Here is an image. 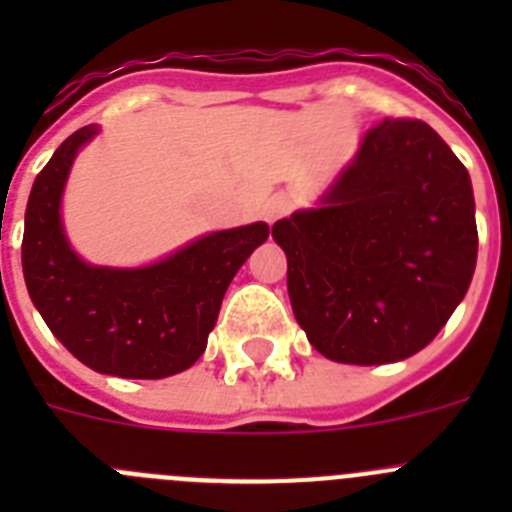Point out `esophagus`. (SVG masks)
Listing matches in <instances>:
<instances>
[{
    "label": "esophagus",
    "mask_w": 512,
    "mask_h": 512,
    "mask_svg": "<svg viewBox=\"0 0 512 512\" xmlns=\"http://www.w3.org/2000/svg\"><path fill=\"white\" fill-rule=\"evenodd\" d=\"M287 210L289 205L282 200V197H271L264 207V217L269 220V223H274V220H279L282 215H287Z\"/></svg>",
    "instance_id": "1"
}]
</instances>
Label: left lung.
Masks as SVG:
<instances>
[{"label": "left lung", "mask_w": 512, "mask_h": 512, "mask_svg": "<svg viewBox=\"0 0 512 512\" xmlns=\"http://www.w3.org/2000/svg\"><path fill=\"white\" fill-rule=\"evenodd\" d=\"M325 207L271 228L307 341L341 364L418 354L456 310L477 264L469 171L413 117L366 133Z\"/></svg>", "instance_id": "obj_1"}]
</instances>
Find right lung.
I'll return each mask as SVG.
<instances>
[{"label": "right lung", "mask_w": 512, "mask_h": 512, "mask_svg": "<svg viewBox=\"0 0 512 512\" xmlns=\"http://www.w3.org/2000/svg\"><path fill=\"white\" fill-rule=\"evenodd\" d=\"M97 133L76 130L35 176L22 235V274L53 336L102 374L161 379L200 359L235 271L269 238V225L220 230L146 269H99L71 251L61 192L76 151Z\"/></svg>", "instance_id": "add662e5"}]
</instances>
